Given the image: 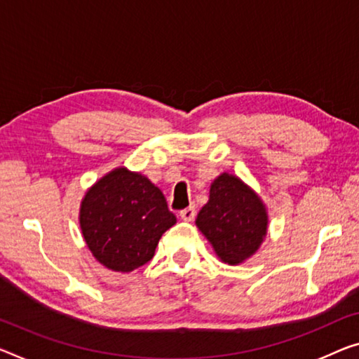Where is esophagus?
Here are the masks:
<instances>
[{
  "mask_svg": "<svg viewBox=\"0 0 359 359\" xmlns=\"http://www.w3.org/2000/svg\"><path fill=\"white\" fill-rule=\"evenodd\" d=\"M180 217H181V219H184V222H192V219H194V217H196V208L194 207L184 208V210H181Z\"/></svg>",
  "mask_w": 359,
  "mask_h": 359,
  "instance_id": "1",
  "label": "esophagus"
}]
</instances>
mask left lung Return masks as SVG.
I'll use <instances>...</instances> for the list:
<instances>
[{"label": "left lung", "mask_w": 359, "mask_h": 359, "mask_svg": "<svg viewBox=\"0 0 359 359\" xmlns=\"http://www.w3.org/2000/svg\"><path fill=\"white\" fill-rule=\"evenodd\" d=\"M218 258L239 264L260 249L268 229L262 198L234 175L222 173L210 186V197L196 219Z\"/></svg>", "instance_id": "obj_1"}]
</instances>
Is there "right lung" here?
I'll return each instance as SVG.
<instances>
[{
	"label": "right lung",
	"instance_id": "obj_1",
	"mask_svg": "<svg viewBox=\"0 0 359 359\" xmlns=\"http://www.w3.org/2000/svg\"><path fill=\"white\" fill-rule=\"evenodd\" d=\"M175 223L162 191L144 175L125 167L96 181L80 205L88 249L112 271L130 273L146 264L162 234Z\"/></svg>",
	"mask_w": 359,
	"mask_h": 359
}]
</instances>
